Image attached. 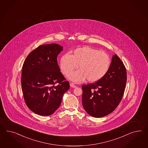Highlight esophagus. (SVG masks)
<instances>
[{
  "instance_id": "34e87169",
  "label": "esophagus",
  "mask_w": 148,
  "mask_h": 148,
  "mask_svg": "<svg viewBox=\"0 0 148 148\" xmlns=\"http://www.w3.org/2000/svg\"><path fill=\"white\" fill-rule=\"evenodd\" d=\"M70 86L72 87V88H75L76 86L74 84H73V83H71L70 84Z\"/></svg>"
}]
</instances>
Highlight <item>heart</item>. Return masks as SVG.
Wrapping results in <instances>:
<instances>
[{
    "label": "heart",
    "instance_id": "b5f03b06",
    "mask_svg": "<svg viewBox=\"0 0 148 148\" xmlns=\"http://www.w3.org/2000/svg\"><path fill=\"white\" fill-rule=\"evenodd\" d=\"M110 64L108 54L88 46L76 48L72 55L64 54L60 59V69L66 76L70 75L79 65L80 69L69 77L76 82H82L86 79L91 83L99 81L108 72Z\"/></svg>",
    "mask_w": 148,
    "mask_h": 148
}]
</instances>
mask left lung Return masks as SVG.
<instances>
[{
  "instance_id": "1",
  "label": "left lung",
  "mask_w": 148,
  "mask_h": 148,
  "mask_svg": "<svg viewBox=\"0 0 148 148\" xmlns=\"http://www.w3.org/2000/svg\"><path fill=\"white\" fill-rule=\"evenodd\" d=\"M127 82L126 68L115 54L107 74L94 84L82 86V106L90 116L102 117L113 112L121 102Z\"/></svg>"
}]
</instances>
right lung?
Wrapping results in <instances>:
<instances>
[{
  "label": "right lung",
  "instance_id": "right-lung-1",
  "mask_svg": "<svg viewBox=\"0 0 148 148\" xmlns=\"http://www.w3.org/2000/svg\"><path fill=\"white\" fill-rule=\"evenodd\" d=\"M62 50L58 44L40 45L24 61L21 78L24 100L28 108L39 115L49 116L56 112L70 87L57 62Z\"/></svg>",
  "mask_w": 148,
  "mask_h": 148
}]
</instances>
